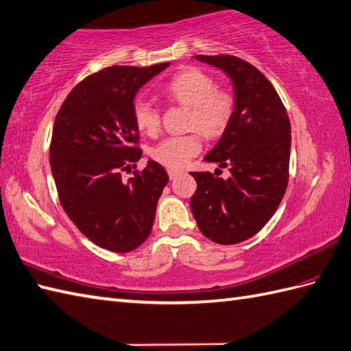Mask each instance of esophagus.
Returning a JSON list of instances; mask_svg holds the SVG:
<instances>
[{
  "label": "esophagus",
  "instance_id": "34e87169",
  "mask_svg": "<svg viewBox=\"0 0 351 351\" xmlns=\"http://www.w3.org/2000/svg\"><path fill=\"white\" fill-rule=\"evenodd\" d=\"M183 173L182 171H176V169H168V176H169V178L171 180H174V178H177L178 176H182Z\"/></svg>",
  "mask_w": 351,
  "mask_h": 351
}]
</instances>
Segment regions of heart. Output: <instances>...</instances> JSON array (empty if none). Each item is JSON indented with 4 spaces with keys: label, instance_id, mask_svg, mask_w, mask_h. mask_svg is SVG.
Masks as SVG:
<instances>
[{
    "label": "heart",
    "instance_id": "heart-1",
    "mask_svg": "<svg viewBox=\"0 0 351 351\" xmlns=\"http://www.w3.org/2000/svg\"><path fill=\"white\" fill-rule=\"evenodd\" d=\"M163 93L189 108L188 128L195 130L163 138L152 149V158L169 169H182L202 150L201 131L208 138H216L228 128L236 111V95L228 88L216 87L213 76L199 69L177 73L168 81ZM132 119L143 134L154 135L159 130L158 108L144 97H136L132 104Z\"/></svg>",
    "mask_w": 351,
    "mask_h": 351
}]
</instances>
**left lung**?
<instances>
[{
  "label": "left lung",
  "mask_w": 351,
  "mask_h": 351,
  "mask_svg": "<svg viewBox=\"0 0 351 351\" xmlns=\"http://www.w3.org/2000/svg\"><path fill=\"white\" fill-rule=\"evenodd\" d=\"M195 58L231 77L236 111L204 158L230 168L231 176L223 180L208 171L191 173L197 180L191 208L207 239L236 245L255 236L281 204L290 177L291 126L275 87L251 63L228 53Z\"/></svg>",
  "instance_id": "8db88e82"
}]
</instances>
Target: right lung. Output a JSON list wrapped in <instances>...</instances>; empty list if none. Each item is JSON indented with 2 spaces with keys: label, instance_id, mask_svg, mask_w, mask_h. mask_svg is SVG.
<instances>
[{
  "label": "right lung",
  "instance_id": "add662e5",
  "mask_svg": "<svg viewBox=\"0 0 351 351\" xmlns=\"http://www.w3.org/2000/svg\"><path fill=\"white\" fill-rule=\"evenodd\" d=\"M168 66L99 70L69 93L53 121L49 162L61 207L85 237L108 251L129 252L144 243L168 183L154 160L121 178L143 153L134 97Z\"/></svg>",
  "mask_w": 351,
  "mask_h": 351
}]
</instances>
